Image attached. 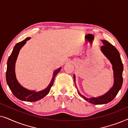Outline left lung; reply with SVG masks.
Returning <instances> with one entry per match:
<instances>
[{"instance_id": "1", "label": "left lung", "mask_w": 128, "mask_h": 128, "mask_svg": "<svg viewBox=\"0 0 128 128\" xmlns=\"http://www.w3.org/2000/svg\"><path fill=\"white\" fill-rule=\"evenodd\" d=\"M102 41L104 44V45L101 47V51L109 59L113 66L112 69L114 70V83L113 87L106 94L96 98L93 97L87 98L78 92V94L85 100L88 101L92 104L97 105L107 104L112 100L121 88L122 83H123L122 72H123L124 66L121 59H120V52L114 45L108 42L107 41L102 40ZM73 77H74L75 82L74 75Z\"/></svg>"}]
</instances>
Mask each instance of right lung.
<instances>
[{
	"label": "right lung",
	"instance_id": "add662e5",
	"mask_svg": "<svg viewBox=\"0 0 128 128\" xmlns=\"http://www.w3.org/2000/svg\"><path fill=\"white\" fill-rule=\"evenodd\" d=\"M30 38V37L26 38L23 41L17 43L14 47L12 53L8 58V67H7L6 77L7 83H8L10 90L12 91V92H13L14 96L16 97L22 101L32 102V101H36L42 98L43 97H44L45 96H46L49 93L50 88L53 85L55 76L59 73V72L61 68H58L54 72L51 82H50V85L48 86V87L46 88H45V90L39 92H33V91L28 90L27 89H26L24 87H22L18 83L16 78L14 71L15 63L20 50L26 43V41L27 40H29Z\"/></svg>",
	"mask_w": 128,
	"mask_h": 128
}]
</instances>
